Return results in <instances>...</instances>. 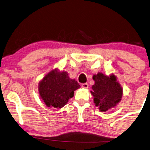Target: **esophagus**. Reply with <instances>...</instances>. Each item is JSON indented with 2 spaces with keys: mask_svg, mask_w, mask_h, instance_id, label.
<instances>
[{
  "mask_svg": "<svg viewBox=\"0 0 150 150\" xmlns=\"http://www.w3.org/2000/svg\"><path fill=\"white\" fill-rule=\"evenodd\" d=\"M88 86H89V85H88V83H83L81 85V87L83 88H88Z\"/></svg>",
  "mask_w": 150,
  "mask_h": 150,
  "instance_id": "1",
  "label": "esophagus"
}]
</instances>
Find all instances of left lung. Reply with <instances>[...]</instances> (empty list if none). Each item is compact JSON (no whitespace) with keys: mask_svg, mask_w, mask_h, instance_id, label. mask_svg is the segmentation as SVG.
<instances>
[{"mask_svg":"<svg viewBox=\"0 0 150 150\" xmlns=\"http://www.w3.org/2000/svg\"><path fill=\"white\" fill-rule=\"evenodd\" d=\"M95 84L92 86L93 101L100 111L105 112L115 107L121 100L122 89L115 75L106 76L101 73L93 76Z\"/></svg>","mask_w":150,"mask_h":150,"instance_id":"1","label":"left lung"}]
</instances>
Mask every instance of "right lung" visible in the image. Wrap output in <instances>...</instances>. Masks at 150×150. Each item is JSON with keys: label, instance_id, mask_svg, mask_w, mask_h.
<instances>
[{"label": "right lung", "instance_id": "right-lung-1", "mask_svg": "<svg viewBox=\"0 0 150 150\" xmlns=\"http://www.w3.org/2000/svg\"><path fill=\"white\" fill-rule=\"evenodd\" d=\"M75 79L69 77L67 72L54 69L48 73L39 83L40 97L48 107L61 108L74 96V91L79 88Z\"/></svg>", "mask_w": 150, "mask_h": 150}]
</instances>
